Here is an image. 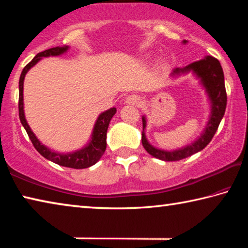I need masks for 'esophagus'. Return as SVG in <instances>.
Segmentation results:
<instances>
[{"label": "esophagus", "instance_id": "esophagus-1", "mask_svg": "<svg viewBox=\"0 0 248 248\" xmlns=\"http://www.w3.org/2000/svg\"><path fill=\"white\" fill-rule=\"evenodd\" d=\"M141 102L140 97L138 95H130L127 97V99H125V103H127L128 105H138Z\"/></svg>", "mask_w": 248, "mask_h": 248}]
</instances>
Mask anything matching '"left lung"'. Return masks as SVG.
Listing matches in <instances>:
<instances>
[{
  "mask_svg": "<svg viewBox=\"0 0 248 248\" xmlns=\"http://www.w3.org/2000/svg\"><path fill=\"white\" fill-rule=\"evenodd\" d=\"M186 43L187 41L184 40V44ZM187 71H194V72L201 78V82H202L203 86L205 87V90H207L210 100H211L212 103L211 117H210L207 128H205L202 136H201L195 143L188 145L182 150L173 151V152H167V151L155 149L154 146L149 143L144 133L146 121L143 117V118H142V124H143V131H142V145H143V148L149 154L158 159H162V161H179V159L191 156L192 154L203 150L205 146L210 143V141L212 140V138L216 134L217 128H219V124L225 112L228 97H226L223 70H222V66L219 60L211 56H208L202 59V60L190 63L184 69H175L173 71V74H179L180 72H187Z\"/></svg>",
  "mask_w": 248,
  "mask_h": 248,
  "instance_id": "left-lung-1",
  "label": "left lung"
}]
</instances>
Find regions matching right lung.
<instances>
[{
	"mask_svg": "<svg viewBox=\"0 0 248 248\" xmlns=\"http://www.w3.org/2000/svg\"><path fill=\"white\" fill-rule=\"evenodd\" d=\"M68 50V46L64 47H54L50 48L48 50H45L43 52H39L37 56L29 62V63L25 66L22 71L19 78V97H18V114H19V120L22 123L23 127L26 130L29 139H31L32 145L35 146V149L43 155L45 158L49 159L53 163H56L58 165L70 167V169H87L92 165H94L95 163L98 162V159L102 157L105 150H106V134L109 123L112 118V116L116 114V108H110L107 111L103 112L102 115L98 117L97 121H96L93 136H92V141L90 144L85 146V148L78 151V152L70 153V154H60L50 151L49 149L46 148L37 139L35 134L29 128L26 119H25L24 115V104H23V85H24V78L25 75L28 72V70L31 66L35 65L43 57H50V56H59V54L65 52Z\"/></svg>",
	"mask_w": 248,
	"mask_h": 248,
	"instance_id": "1",
	"label": "right lung"
}]
</instances>
